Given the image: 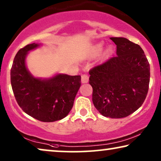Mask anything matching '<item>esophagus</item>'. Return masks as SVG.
Segmentation results:
<instances>
[{
  "label": "esophagus",
  "instance_id": "34e87169",
  "mask_svg": "<svg viewBox=\"0 0 161 161\" xmlns=\"http://www.w3.org/2000/svg\"><path fill=\"white\" fill-rule=\"evenodd\" d=\"M81 82L82 83H87L89 81V76L87 74H82L81 76Z\"/></svg>",
  "mask_w": 161,
  "mask_h": 161
}]
</instances>
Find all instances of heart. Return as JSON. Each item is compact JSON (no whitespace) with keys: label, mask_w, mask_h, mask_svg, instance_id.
<instances>
[{"label":"heart","mask_w":161,"mask_h":161,"mask_svg":"<svg viewBox=\"0 0 161 161\" xmlns=\"http://www.w3.org/2000/svg\"><path fill=\"white\" fill-rule=\"evenodd\" d=\"M102 48H103V43H101V42L97 43V44H95V45H93V46L91 47L90 52H89V54H88L89 56L90 57L96 56L97 55L99 54V53L100 51H101ZM111 48L108 47V48L105 50V51L103 53V56L106 57L107 56H108V55L111 53Z\"/></svg>","instance_id":"obj_1"}]
</instances>
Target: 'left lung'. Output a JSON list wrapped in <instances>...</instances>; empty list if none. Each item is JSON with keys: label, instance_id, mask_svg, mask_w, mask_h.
<instances>
[{"label": "left lung", "instance_id": "8db88e82", "mask_svg": "<svg viewBox=\"0 0 161 161\" xmlns=\"http://www.w3.org/2000/svg\"><path fill=\"white\" fill-rule=\"evenodd\" d=\"M116 56L93 67L89 73L92 102L105 117L121 119L136 111L149 89L150 69L140 45L124 37H111Z\"/></svg>", "mask_w": 161, "mask_h": 161}]
</instances>
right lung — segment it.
I'll list each match as a JSON object with an SVG mask.
<instances>
[{
	"mask_svg": "<svg viewBox=\"0 0 161 161\" xmlns=\"http://www.w3.org/2000/svg\"><path fill=\"white\" fill-rule=\"evenodd\" d=\"M40 46L29 44L19 50L11 69V83L16 100L29 116L43 122L66 117L72 108L81 86V76L58 74L49 79L34 77L26 66L28 52Z\"/></svg>",
	"mask_w": 161,
	"mask_h": 161,
	"instance_id": "add662e5",
	"label": "right lung"
}]
</instances>
